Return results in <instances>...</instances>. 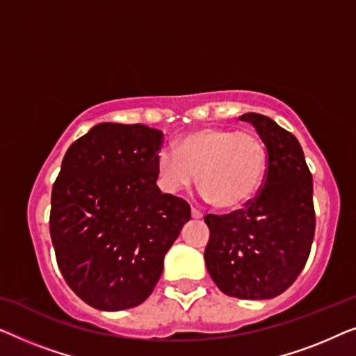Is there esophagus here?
Listing matches in <instances>:
<instances>
[{"label":"esophagus","mask_w":356,"mask_h":356,"mask_svg":"<svg viewBox=\"0 0 356 356\" xmlns=\"http://www.w3.org/2000/svg\"><path fill=\"white\" fill-rule=\"evenodd\" d=\"M191 216H193V218H202L204 216H202V212L201 211H197V209H191Z\"/></svg>","instance_id":"obj_1"}]
</instances>
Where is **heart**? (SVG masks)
<instances>
[{"label":"heart","mask_w":356,"mask_h":356,"mask_svg":"<svg viewBox=\"0 0 356 356\" xmlns=\"http://www.w3.org/2000/svg\"><path fill=\"white\" fill-rule=\"evenodd\" d=\"M157 170L168 191L191 188L199 175V189L218 211H235L251 202L267 172V150L251 133L202 128L163 149Z\"/></svg>","instance_id":"1"}]
</instances>
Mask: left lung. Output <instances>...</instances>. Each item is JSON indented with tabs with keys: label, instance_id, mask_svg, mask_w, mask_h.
Segmentation results:
<instances>
[{
	"label": "left lung",
	"instance_id": "8db88e82",
	"mask_svg": "<svg viewBox=\"0 0 356 356\" xmlns=\"http://www.w3.org/2000/svg\"><path fill=\"white\" fill-rule=\"evenodd\" d=\"M267 150L264 184L245 209L204 217L207 272L228 296L275 298L296 280L313 245V177L298 139L269 116L245 113Z\"/></svg>",
	"mask_w": 356,
	"mask_h": 356
}]
</instances>
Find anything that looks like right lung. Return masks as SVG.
<instances>
[{"label":"right lung","mask_w":356,"mask_h":356,"mask_svg":"<svg viewBox=\"0 0 356 356\" xmlns=\"http://www.w3.org/2000/svg\"><path fill=\"white\" fill-rule=\"evenodd\" d=\"M162 139L145 124L100 123L63 159L51 243L66 284L92 308L121 311L147 300L191 218L186 201L157 186Z\"/></svg>","instance_id":"add662e5"}]
</instances>
